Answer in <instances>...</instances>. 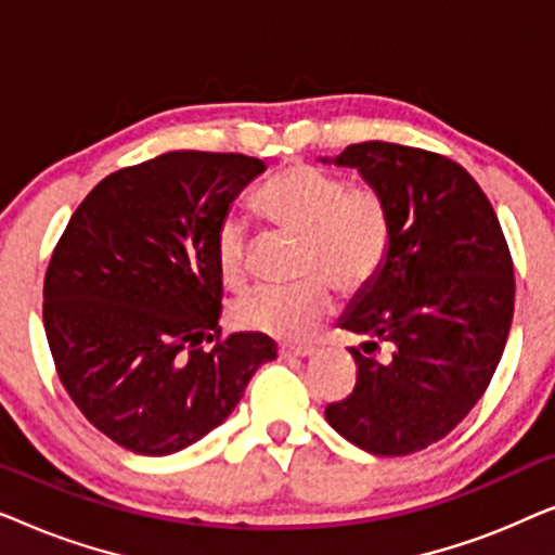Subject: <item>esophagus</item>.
<instances>
[{"label": "esophagus", "mask_w": 555, "mask_h": 555, "mask_svg": "<svg viewBox=\"0 0 555 555\" xmlns=\"http://www.w3.org/2000/svg\"><path fill=\"white\" fill-rule=\"evenodd\" d=\"M280 359H308L315 353L313 346H280L278 348Z\"/></svg>", "instance_id": "esophagus-1"}]
</instances>
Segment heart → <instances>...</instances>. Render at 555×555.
<instances>
[{
    "label": "heart",
    "instance_id": "b5f03b06",
    "mask_svg": "<svg viewBox=\"0 0 555 555\" xmlns=\"http://www.w3.org/2000/svg\"><path fill=\"white\" fill-rule=\"evenodd\" d=\"M257 215L272 227L306 240L302 275L295 287H264L234 308L245 331L295 344L306 340L333 310L331 286L359 295L382 275L391 249V209L371 184H348L313 164H291L253 196ZM219 275L234 291L249 280L247 230L227 217L217 230Z\"/></svg>",
    "mask_w": 555,
    "mask_h": 555
}]
</instances>
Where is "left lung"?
<instances>
[{
  "mask_svg": "<svg viewBox=\"0 0 555 555\" xmlns=\"http://www.w3.org/2000/svg\"><path fill=\"white\" fill-rule=\"evenodd\" d=\"M336 164L386 196L393 232L382 275L340 321L366 344L351 348L353 391L325 420L361 450L404 457L450 435L488 389L511 333L513 257L490 199L452 158L363 141Z\"/></svg>",
  "mask_w": 555,
  "mask_h": 555,
  "instance_id": "8db88e82",
  "label": "left lung"
}]
</instances>
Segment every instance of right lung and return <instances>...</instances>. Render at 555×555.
<instances>
[{"instance_id":"obj_1","label":"right lung","mask_w":555,"mask_h":555,"mask_svg":"<svg viewBox=\"0 0 555 555\" xmlns=\"http://www.w3.org/2000/svg\"><path fill=\"white\" fill-rule=\"evenodd\" d=\"M262 171L260 158L211 151L126 166L80 202L52 249L42 323L57 378L126 450L196 442L275 359L270 336L219 328L217 230Z\"/></svg>"}]
</instances>
